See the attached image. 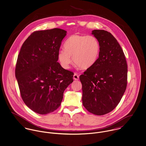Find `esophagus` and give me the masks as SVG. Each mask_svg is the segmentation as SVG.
Returning <instances> with one entry per match:
<instances>
[{"mask_svg": "<svg viewBox=\"0 0 146 146\" xmlns=\"http://www.w3.org/2000/svg\"><path fill=\"white\" fill-rule=\"evenodd\" d=\"M73 79L74 80H78L79 79V76L77 73H74L73 75Z\"/></svg>", "mask_w": 146, "mask_h": 146, "instance_id": "obj_1", "label": "esophagus"}]
</instances>
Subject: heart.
I'll return each mask as SVG.
<instances>
[{"label":"heart","mask_w":146,"mask_h":146,"mask_svg":"<svg viewBox=\"0 0 146 146\" xmlns=\"http://www.w3.org/2000/svg\"><path fill=\"white\" fill-rule=\"evenodd\" d=\"M100 45L96 37L92 35H73L64 43V49L59 50L58 59L63 68L69 69L73 61L82 68L94 65L99 56Z\"/></svg>","instance_id":"obj_1"}]
</instances>
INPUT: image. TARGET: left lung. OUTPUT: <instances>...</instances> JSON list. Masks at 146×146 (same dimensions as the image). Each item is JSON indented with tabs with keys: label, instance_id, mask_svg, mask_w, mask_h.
Masks as SVG:
<instances>
[{
	"label": "left lung",
	"instance_id": "left-lung-1",
	"mask_svg": "<svg viewBox=\"0 0 146 146\" xmlns=\"http://www.w3.org/2000/svg\"><path fill=\"white\" fill-rule=\"evenodd\" d=\"M100 50L96 63L80 77L82 103L91 113L103 115L116 107L127 85L128 66L123 51L111 33L95 30Z\"/></svg>",
	"mask_w": 146,
	"mask_h": 146
}]
</instances>
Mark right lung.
<instances>
[{
    "label": "right lung",
    "mask_w": 146,
    "mask_h": 146,
    "mask_svg": "<svg viewBox=\"0 0 146 146\" xmlns=\"http://www.w3.org/2000/svg\"><path fill=\"white\" fill-rule=\"evenodd\" d=\"M66 31L60 29L38 31L24 42L17 61L15 75L22 98L30 109L45 115L56 110L74 73L57 62Z\"/></svg>",
    "instance_id": "obj_1"
}]
</instances>
